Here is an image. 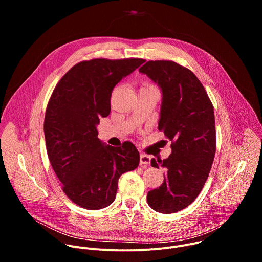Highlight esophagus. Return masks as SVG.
Instances as JSON below:
<instances>
[{"mask_svg":"<svg viewBox=\"0 0 262 262\" xmlns=\"http://www.w3.org/2000/svg\"><path fill=\"white\" fill-rule=\"evenodd\" d=\"M150 160L151 158L147 155H144V154L140 155V165H149L150 164Z\"/></svg>","mask_w":262,"mask_h":262,"instance_id":"34e87169","label":"esophagus"}]
</instances>
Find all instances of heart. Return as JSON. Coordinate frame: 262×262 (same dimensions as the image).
I'll use <instances>...</instances> for the list:
<instances>
[{
  "instance_id": "1",
  "label": "heart",
  "mask_w": 262,
  "mask_h": 262,
  "mask_svg": "<svg viewBox=\"0 0 262 262\" xmlns=\"http://www.w3.org/2000/svg\"><path fill=\"white\" fill-rule=\"evenodd\" d=\"M152 87H155V86H154V85H151L150 83L144 82V83H143V85H142V88H141V89H144V88H152Z\"/></svg>"
}]
</instances>
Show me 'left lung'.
<instances>
[{
  "label": "left lung",
  "mask_w": 262,
  "mask_h": 262,
  "mask_svg": "<svg viewBox=\"0 0 262 262\" xmlns=\"http://www.w3.org/2000/svg\"><path fill=\"white\" fill-rule=\"evenodd\" d=\"M163 91L159 130L171 143L166 160L151 166L166 169L164 182L147 194L152 209L173 213L189 206L209 175L216 148L213 105L201 82L184 66L169 60L148 61L139 69Z\"/></svg>",
  "instance_id": "obj_1"
}]
</instances>
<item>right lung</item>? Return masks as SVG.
Returning <instances> with one entry per match:
<instances>
[{
    "label": "right lung",
    "mask_w": 262,
    "mask_h": 262,
    "mask_svg": "<svg viewBox=\"0 0 262 262\" xmlns=\"http://www.w3.org/2000/svg\"><path fill=\"white\" fill-rule=\"evenodd\" d=\"M144 59L82 61L56 85L45 117L50 163L62 182V191L77 205L101 209L115 200L121 174L139 166L135 145L104 146L98 139L99 118L111 111L113 88Z\"/></svg>",
    "instance_id": "obj_1"
}]
</instances>
